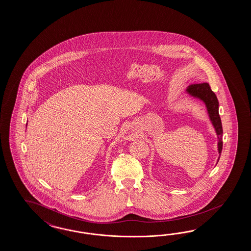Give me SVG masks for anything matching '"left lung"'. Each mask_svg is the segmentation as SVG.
Segmentation results:
<instances>
[{
  "instance_id": "obj_1",
  "label": "left lung",
  "mask_w": 251,
  "mask_h": 251,
  "mask_svg": "<svg viewBox=\"0 0 251 251\" xmlns=\"http://www.w3.org/2000/svg\"><path fill=\"white\" fill-rule=\"evenodd\" d=\"M186 92L188 95H190V97L198 99L205 104L210 123H212L216 134L218 137V152L220 154V157L222 145H223V141H222L223 129H222L221 120L219 114V100L217 99L216 94L211 91L210 86L208 85L207 82L188 86L186 89ZM220 157L218 159V161L220 159Z\"/></svg>"
}]
</instances>
